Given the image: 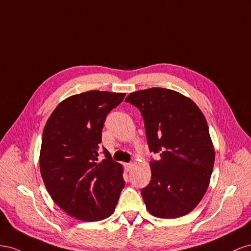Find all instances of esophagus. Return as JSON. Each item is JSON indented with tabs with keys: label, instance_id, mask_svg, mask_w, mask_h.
Listing matches in <instances>:
<instances>
[{
	"label": "esophagus",
	"instance_id": "esophagus-1",
	"mask_svg": "<svg viewBox=\"0 0 251 251\" xmlns=\"http://www.w3.org/2000/svg\"><path fill=\"white\" fill-rule=\"evenodd\" d=\"M132 166H133L132 163H124V168L127 171H129L132 168Z\"/></svg>",
	"mask_w": 251,
	"mask_h": 251
}]
</instances>
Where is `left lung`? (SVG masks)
<instances>
[{
	"instance_id": "left-lung-1",
	"label": "left lung",
	"mask_w": 251,
	"mask_h": 251,
	"mask_svg": "<svg viewBox=\"0 0 251 251\" xmlns=\"http://www.w3.org/2000/svg\"><path fill=\"white\" fill-rule=\"evenodd\" d=\"M144 119L150 152L151 180L141 190L147 210L157 218L176 219L189 213L208 188L214 149L208 125L199 107L176 91L153 87L130 94Z\"/></svg>"
}]
</instances>
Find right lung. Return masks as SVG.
Listing matches in <instances>:
<instances>
[{"label": "right lung", "instance_id": "right-lung-1", "mask_svg": "<svg viewBox=\"0 0 251 251\" xmlns=\"http://www.w3.org/2000/svg\"><path fill=\"white\" fill-rule=\"evenodd\" d=\"M124 97L99 90L69 97L56 106L43 131V181L54 203L77 220L110 217L125 186L123 166L106 148L99 161L105 119Z\"/></svg>", "mask_w": 251, "mask_h": 251}]
</instances>
